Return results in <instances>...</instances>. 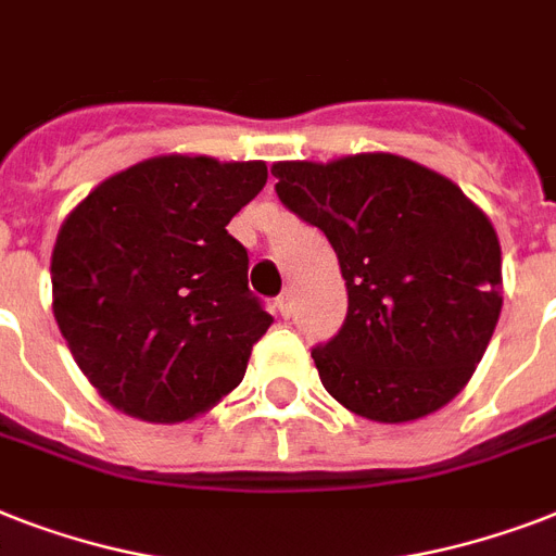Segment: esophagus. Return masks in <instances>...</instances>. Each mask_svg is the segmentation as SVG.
Listing matches in <instances>:
<instances>
[{"label":"esophagus","instance_id":"34e87169","mask_svg":"<svg viewBox=\"0 0 556 556\" xmlns=\"http://www.w3.org/2000/svg\"><path fill=\"white\" fill-rule=\"evenodd\" d=\"M277 312L282 314V317H291L294 314V296H291V291H286V294L277 296Z\"/></svg>","mask_w":556,"mask_h":556}]
</instances>
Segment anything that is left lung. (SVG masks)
Wrapping results in <instances>:
<instances>
[{
  "instance_id": "1",
  "label": "left lung",
  "mask_w": 556,
  "mask_h": 556,
  "mask_svg": "<svg viewBox=\"0 0 556 556\" xmlns=\"http://www.w3.org/2000/svg\"><path fill=\"white\" fill-rule=\"evenodd\" d=\"M270 173L279 201L326 233L346 279V323L312 352L326 392L380 424L450 404L502 312V248L484 210L392 152L277 161Z\"/></svg>"
}]
</instances>
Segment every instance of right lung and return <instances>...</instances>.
<instances>
[{
	"instance_id": "1",
	"label": "right lung",
	"mask_w": 556,
	"mask_h": 556,
	"mask_svg": "<svg viewBox=\"0 0 556 556\" xmlns=\"http://www.w3.org/2000/svg\"><path fill=\"white\" fill-rule=\"evenodd\" d=\"M265 181V161L155 155L65 216L51 253L56 326L115 409L190 421L242 383L274 320L227 225Z\"/></svg>"
}]
</instances>
